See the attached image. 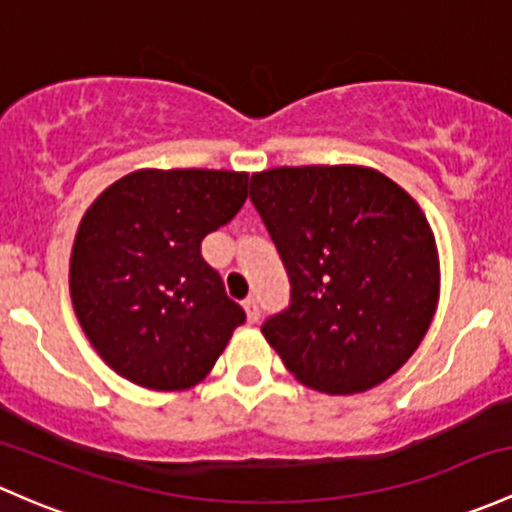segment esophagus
Segmentation results:
<instances>
[{
  "label": "esophagus",
  "mask_w": 512,
  "mask_h": 512,
  "mask_svg": "<svg viewBox=\"0 0 512 512\" xmlns=\"http://www.w3.org/2000/svg\"><path fill=\"white\" fill-rule=\"evenodd\" d=\"M242 306H245L247 321H250V324H255V321L260 319V304H257V299L255 297H247L245 301H242Z\"/></svg>",
  "instance_id": "esophagus-1"
}]
</instances>
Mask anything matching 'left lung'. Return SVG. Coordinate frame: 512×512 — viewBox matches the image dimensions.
<instances>
[{
    "label": "left lung",
    "mask_w": 512,
    "mask_h": 512,
    "mask_svg": "<svg viewBox=\"0 0 512 512\" xmlns=\"http://www.w3.org/2000/svg\"><path fill=\"white\" fill-rule=\"evenodd\" d=\"M292 282L262 326L301 385L355 395L417 351L439 304L434 230L410 193L358 164L277 166L250 179Z\"/></svg>",
    "instance_id": "1"
}]
</instances>
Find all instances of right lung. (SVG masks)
I'll return each instance as SVG.
<instances>
[{
  "label": "right lung",
  "instance_id": "obj_1",
  "mask_svg": "<svg viewBox=\"0 0 512 512\" xmlns=\"http://www.w3.org/2000/svg\"><path fill=\"white\" fill-rule=\"evenodd\" d=\"M245 198V171L139 169L90 203L68 284L80 328L117 375L174 392L211 373L245 311L201 257V240Z\"/></svg>",
  "mask_w": 512,
  "mask_h": 512
}]
</instances>
